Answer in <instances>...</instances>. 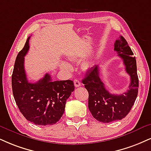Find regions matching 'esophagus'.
Segmentation results:
<instances>
[{"instance_id": "34e87169", "label": "esophagus", "mask_w": 151, "mask_h": 151, "mask_svg": "<svg viewBox=\"0 0 151 151\" xmlns=\"http://www.w3.org/2000/svg\"><path fill=\"white\" fill-rule=\"evenodd\" d=\"M74 86H75L76 87H79V86H81L80 81L78 80V79H74Z\"/></svg>"}]
</instances>
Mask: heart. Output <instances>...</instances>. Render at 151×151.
I'll use <instances>...</instances> for the list:
<instances>
[{"label": "heart", "instance_id": "heart-1", "mask_svg": "<svg viewBox=\"0 0 151 151\" xmlns=\"http://www.w3.org/2000/svg\"><path fill=\"white\" fill-rule=\"evenodd\" d=\"M60 67L62 69H63V70H70L71 68H72L71 65L69 64V63H66V62H62L60 63ZM83 68L86 70H88V69L91 68V64L88 63H84V64L83 65Z\"/></svg>", "mask_w": 151, "mask_h": 151}]
</instances>
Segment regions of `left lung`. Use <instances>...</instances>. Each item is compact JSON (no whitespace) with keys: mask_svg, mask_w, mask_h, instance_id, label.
<instances>
[{"mask_svg":"<svg viewBox=\"0 0 151 151\" xmlns=\"http://www.w3.org/2000/svg\"><path fill=\"white\" fill-rule=\"evenodd\" d=\"M114 50L122 59L125 70L130 76L127 91L120 95L109 93L100 79L99 65L92 67L82 80L88 92V106L91 113L96 119L103 123L120 120L126 117L134 104L139 91L136 58L132 56L133 52L123 36L116 40Z\"/></svg>","mask_w":151,"mask_h":151,"instance_id":"8db88e82","label":"left lung"}]
</instances>
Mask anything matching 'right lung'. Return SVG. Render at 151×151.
Here are the masks:
<instances>
[{"mask_svg":"<svg viewBox=\"0 0 151 151\" xmlns=\"http://www.w3.org/2000/svg\"><path fill=\"white\" fill-rule=\"evenodd\" d=\"M29 37L16 58L12 74V88L19 111L36 125H52L60 119L65 103L74 90L72 80L52 81L48 73L36 83L28 81L24 56L29 51Z\"/></svg>","mask_w":151,"mask_h":151,"instance_id":"right-lung-1","label":"right lung"}]
</instances>
